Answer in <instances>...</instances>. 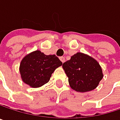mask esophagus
Instances as JSON below:
<instances>
[{"instance_id": "obj_1", "label": "esophagus", "mask_w": 120, "mask_h": 120, "mask_svg": "<svg viewBox=\"0 0 120 120\" xmlns=\"http://www.w3.org/2000/svg\"><path fill=\"white\" fill-rule=\"evenodd\" d=\"M60 60H61V62L63 63H65V57H63V56H62V57H60Z\"/></svg>"}]
</instances>
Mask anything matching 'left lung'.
Returning <instances> with one entry per match:
<instances>
[{"instance_id": "1", "label": "left lung", "mask_w": 120, "mask_h": 120, "mask_svg": "<svg viewBox=\"0 0 120 120\" xmlns=\"http://www.w3.org/2000/svg\"><path fill=\"white\" fill-rule=\"evenodd\" d=\"M70 87L78 92H87L96 88L103 79L102 69L93 57L77 52L63 64Z\"/></svg>"}]
</instances>
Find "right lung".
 I'll return each mask as SVG.
<instances>
[{"mask_svg": "<svg viewBox=\"0 0 120 120\" xmlns=\"http://www.w3.org/2000/svg\"><path fill=\"white\" fill-rule=\"evenodd\" d=\"M62 65L55 55H46L40 50H36L22 59L19 72L25 84L37 88L48 83L55 70Z\"/></svg>", "mask_w": 120, "mask_h": 120, "instance_id": "right-lung-1", "label": "right lung"}]
</instances>
